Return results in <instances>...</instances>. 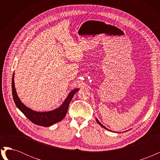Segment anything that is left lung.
<instances>
[{"instance_id":"1","label":"left lung","mask_w":160,"mask_h":160,"mask_svg":"<svg viewBox=\"0 0 160 160\" xmlns=\"http://www.w3.org/2000/svg\"><path fill=\"white\" fill-rule=\"evenodd\" d=\"M96 121H97V122H98V124H99V125H101V127H102V128H104V129H107V130H108V131H110V130H109V129H108V128H105V127L104 126V125H103L102 124H101V123H100V122H99V120H98V119H96Z\"/></svg>"}]
</instances>
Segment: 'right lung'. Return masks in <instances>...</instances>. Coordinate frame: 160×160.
I'll return each mask as SVG.
<instances>
[{"instance_id": "1", "label": "right lung", "mask_w": 160, "mask_h": 160, "mask_svg": "<svg viewBox=\"0 0 160 160\" xmlns=\"http://www.w3.org/2000/svg\"><path fill=\"white\" fill-rule=\"evenodd\" d=\"M14 73H13L12 79V93L13 99L16 106L32 123L37 125H40V126L49 127L53 124L61 122L65 117L69 103L72 98H73V95L79 90L78 88L72 90L69 95H67L62 105L55 109L49 111H45V112L36 111L27 107L19 99L17 93L15 86H14Z\"/></svg>"}]
</instances>
